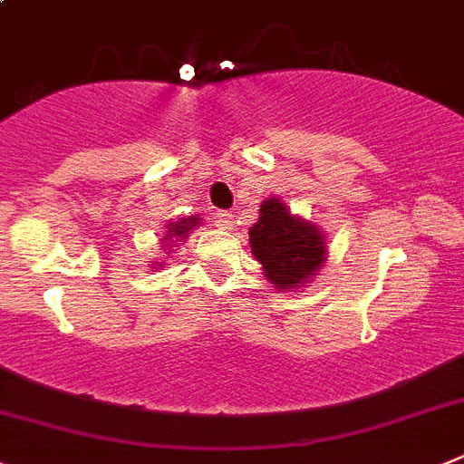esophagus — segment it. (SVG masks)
I'll return each instance as SVG.
<instances>
[{
  "instance_id": "34e87169",
  "label": "esophagus",
  "mask_w": 464,
  "mask_h": 464,
  "mask_svg": "<svg viewBox=\"0 0 464 464\" xmlns=\"http://www.w3.org/2000/svg\"><path fill=\"white\" fill-rule=\"evenodd\" d=\"M214 225L220 229H232L235 227V216L229 214V211H216Z\"/></svg>"
}]
</instances>
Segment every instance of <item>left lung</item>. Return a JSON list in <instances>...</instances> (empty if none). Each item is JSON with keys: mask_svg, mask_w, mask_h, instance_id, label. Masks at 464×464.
Wrapping results in <instances>:
<instances>
[{"mask_svg": "<svg viewBox=\"0 0 464 464\" xmlns=\"http://www.w3.org/2000/svg\"><path fill=\"white\" fill-rule=\"evenodd\" d=\"M248 235L255 260L265 269L266 280L280 292L308 283L326 260L320 227L290 214L278 198L262 202L260 218Z\"/></svg>", "mask_w": 464, "mask_h": 464, "instance_id": "obj_1", "label": "left lung"}]
</instances>
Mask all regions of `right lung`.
Segmentation results:
<instances>
[{"instance_id": "obj_1", "label": "right lung", "mask_w": 464, "mask_h": 464, "mask_svg": "<svg viewBox=\"0 0 464 464\" xmlns=\"http://www.w3.org/2000/svg\"><path fill=\"white\" fill-rule=\"evenodd\" d=\"M199 223L198 216H190V218H181L179 223L168 225V235H165L163 241H174V239H184V237L190 235V229Z\"/></svg>"}]
</instances>
